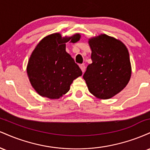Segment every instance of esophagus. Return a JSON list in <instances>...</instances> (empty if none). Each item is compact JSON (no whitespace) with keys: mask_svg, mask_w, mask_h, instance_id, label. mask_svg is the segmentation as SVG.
Masks as SVG:
<instances>
[{"mask_svg":"<svg viewBox=\"0 0 150 150\" xmlns=\"http://www.w3.org/2000/svg\"><path fill=\"white\" fill-rule=\"evenodd\" d=\"M80 69L82 70V73H84V72L85 71V65H83V64L80 65Z\"/></svg>","mask_w":150,"mask_h":150,"instance_id":"34e87169","label":"esophagus"}]
</instances>
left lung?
<instances>
[{
    "label": "left lung",
    "mask_w": 150,
    "mask_h": 150,
    "mask_svg": "<svg viewBox=\"0 0 150 150\" xmlns=\"http://www.w3.org/2000/svg\"><path fill=\"white\" fill-rule=\"evenodd\" d=\"M92 63L84 74L89 92L99 99H111L126 87L132 68L127 47L106 34L89 39Z\"/></svg>",
    "instance_id": "1"
}]
</instances>
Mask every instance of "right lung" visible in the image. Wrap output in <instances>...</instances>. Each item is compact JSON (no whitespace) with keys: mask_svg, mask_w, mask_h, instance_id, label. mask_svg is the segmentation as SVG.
I'll return each instance as SVG.
<instances>
[{"mask_svg":"<svg viewBox=\"0 0 150 150\" xmlns=\"http://www.w3.org/2000/svg\"><path fill=\"white\" fill-rule=\"evenodd\" d=\"M80 37L79 33L64 37L53 33L38 43L28 61L27 73L39 95L59 99L70 90L73 80L82 75L80 67L65 51V43H76Z\"/></svg>","mask_w":150,"mask_h":150,"instance_id":"obj_1","label":"right lung"}]
</instances>
